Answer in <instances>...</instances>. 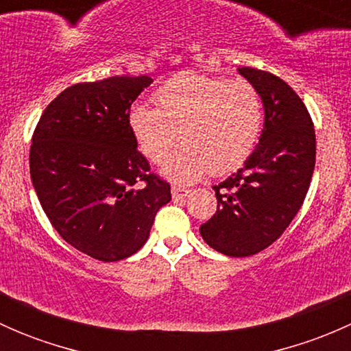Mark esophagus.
I'll return each mask as SVG.
<instances>
[{"mask_svg": "<svg viewBox=\"0 0 351 351\" xmlns=\"http://www.w3.org/2000/svg\"><path fill=\"white\" fill-rule=\"evenodd\" d=\"M190 193V190L182 189V186H171L173 198H185Z\"/></svg>", "mask_w": 351, "mask_h": 351, "instance_id": "1", "label": "esophagus"}]
</instances>
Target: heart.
Returning a JSON list of instances; mask_svg holds the SVG:
<instances>
[{
	"instance_id": "b5f03b06",
	"label": "heart",
	"mask_w": 351,
	"mask_h": 351,
	"mask_svg": "<svg viewBox=\"0 0 351 351\" xmlns=\"http://www.w3.org/2000/svg\"><path fill=\"white\" fill-rule=\"evenodd\" d=\"M153 98L158 108L132 105L127 123L141 153L154 162L171 149L180 130L183 144L161 165L162 175L176 183L232 171L260 136L261 98L246 80L182 73Z\"/></svg>"
}]
</instances>
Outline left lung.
<instances>
[{"mask_svg":"<svg viewBox=\"0 0 351 351\" xmlns=\"http://www.w3.org/2000/svg\"><path fill=\"white\" fill-rule=\"evenodd\" d=\"M238 73L260 95L263 130L241 168L214 186L217 210L200 234L219 253L243 258L277 241L299 212L316 165V134L306 105L284 80L254 67Z\"/></svg>","mask_w":351,"mask_h":351,"instance_id":"left-lung-1","label":"left lung"}]
</instances>
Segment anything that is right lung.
<instances>
[{
  "label": "right lung",
  "mask_w": 351,
  "mask_h": 351,
  "mask_svg": "<svg viewBox=\"0 0 351 351\" xmlns=\"http://www.w3.org/2000/svg\"><path fill=\"white\" fill-rule=\"evenodd\" d=\"M149 76L69 86L44 110L30 147L42 208L71 246L100 261L137 253L171 190L149 173L127 123Z\"/></svg>",
  "instance_id": "right-lung-1"
}]
</instances>
